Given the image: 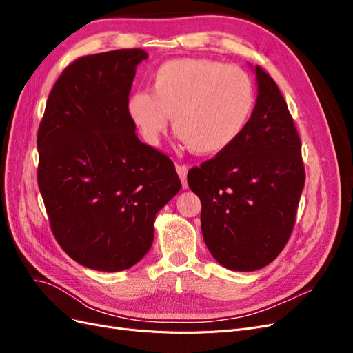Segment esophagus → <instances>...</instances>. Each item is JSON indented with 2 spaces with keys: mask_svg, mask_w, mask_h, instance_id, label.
<instances>
[{
  "mask_svg": "<svg viewBox=\"0 0 353 353\" xmlns=\"http://www.w3.org/2000/svg\"><path fill=\"white\" fill-rule=\"evenodd\" d=\"M176 172L181 178V183H183V187L187 188V172H188V166L187 165H176Z\"/></svg>",
  "mask_w": 353,
  "mask_h": 353,
  "instance_id": "esophagus-1",
  "label": "esophagus"
}]
</instances>
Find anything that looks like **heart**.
<instances>
[{
  "instance_id": "1",
  "label": "heart",
  "mask_w": 353,
  "mask_h": 353,
  "mask_svg": "<svg viewBox=\"0 0 353 353\" xmlns=\"http://www.w3.org/2000/svg\"><path fill=\"white\" fill-rule=\"evenodd\" d=\"M256 105L250 74L208 59H175L150 77V91H137L126 103L130 119L148 144L172 128L191 150L216 154L236 143Z\"/></svg>"
}]
</instances>
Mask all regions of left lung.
I'll return each mask as SVG.
<instances>
[{
	"instance_id": "8db88e82",
	"label": "left lung",
	"mask_w": 353,
	"mask_h": 353,
	"mask_svg": "<svg viewBox=\"0 0 353 353\" xmlns=\"http://www.w3.org/2000/svg\"><path fill=\"white\" fill-rule=\"evenodd\" d=\"M258 99L239 140L190 169L203 239L222 266L256 271L281 253L305 185L301 137L275 81L254 68Z\"/></svg>"
}]
</instances>
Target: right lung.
<instances>
[{"label": "right lung", "instance_id": "obj_1", "mask_svg": "<svg viewBox=\"0 0 353 353\" xmlns=\"http://www.w3.org/2000/svg\"><path fill=\"white\" fill-rule=\"evenodd\" d=\"M141 48L79 57L61 72L42 116L38 187L52 234L95 271L131 268L152 248L156 213L181 188L175 165L140 141L130 119Z\"/></svg>", "mask_w": 353, "mask_h": 353}]
</instances>
